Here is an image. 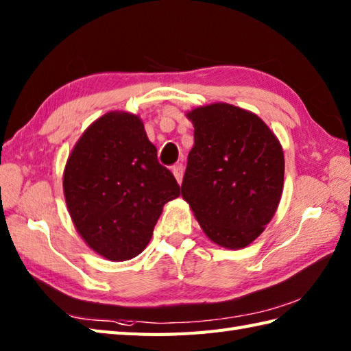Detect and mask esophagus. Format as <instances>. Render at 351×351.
Returning a JSON list of instances; mask_svg holds the SVG:
<instances>
[{
    "label": "esophagus",
    "instance_id": "obj_1",
    "mask_svg": "<svg viewBox=\"0 0 351 351\" xmlns=\"http://www.w3.org/2000/svg\"><path fill=\"white\" fill-rule=\"evenodd\" d=\"M173 169V174H174V177H176V180H177V183H182V178H183V171H184V167H183V163H176V165L171 168Z\"/></svg>",
    "mask_w": 351,
    "mask_h": 351
}]
</instances>
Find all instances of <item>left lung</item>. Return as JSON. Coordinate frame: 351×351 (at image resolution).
I'll list each match as a JSON object with an SVG mask.
<instances>
[{"instance_id": "left-lung-1", "label": "left lung", "mask_w": 351, "mask_h": 351, "mask_svg": "<svg viewBox=\"0 0 351 351\" xmlns=\"http://www.w3.org/2000/svg\"><path fill=\"white\" fill-rule=\"evenodd\" d=\"M193 143L182 183L206 236L241 249L274 217L284 188V152L258 115L228 104L189 111Z\"/></svg>"}]
</instances>
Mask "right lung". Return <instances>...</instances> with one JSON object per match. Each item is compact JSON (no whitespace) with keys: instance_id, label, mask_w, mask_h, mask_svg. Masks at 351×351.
<instances>
[{"instance_id":"right-lung-1","label":"right lung","mask_w":351,"mask_h":351,"mask_svg":"<svg viewBox=\"0 0 351 351\" xmlns=\"http://www.w3.org/2000/svg\"><path fill=\"white\" fill-rule=\"evenodd\" d=\"M63 189L76 231L111 261L141 254L163 206L180 195L141 119L120 111L102 115L77 139L66 163Z\"/></svg>"}]
</instances>
